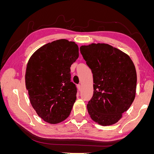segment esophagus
<instances>
[{
    "mask_svg": "<svg viewBox=\"0 0 154 154\" xmlns=\"http://www.w3.org/2000/svg\"><path fill=\"white\" fill-rule=\"evenodd\" d=\"M77 88H78V90L79 91H81V88H82V87H81V85L79 84V85H77Z\"/></svg>",
    "mask_w": 154,
    "mask_h": 154,
    "instance_id": "obj_1",
    "label": "esophagus"
}]
</instances>
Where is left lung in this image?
I'll use <instances>...</instances> for the list:
<instances>
[{
	"label": "left lung",
	"instance_id": "8db88e82",
	"mask_svg": "<svg viewBox=\"0 0 154 154\" xmlns=\"http://www.w3.org/2000/svg\"><path fill=\"white\" fill-rule=\"evenodd\" d=\"M80 52L93 74L94 94L87 105L88 112L100 125L115 124L136 96L137 74L132 60L106 44L82 45Z\"/></svg>",
	"mask_w": 154,
	"mask_h": 154
}]
</instances>
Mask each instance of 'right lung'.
Returning a JSON list of instances; mask_svg holds the SVG:
<instances>
[{"mask_svg":"<svg viewBox=\"0 0 154 154\" xmlns=\"http://www.w3.org/2000/svg\"><path fill=\"white\" fill-rule=\"evenodd\" d=\"M78 57L74 42L60 39L42 46L27 62L25 82L29 101L44 122L57 124L71 113L77 90L70 67Z\"/></svg>","mask_w":154,"mask_h":154,"instance_id":"add662e5","label":"right lung"}]
</instances>
